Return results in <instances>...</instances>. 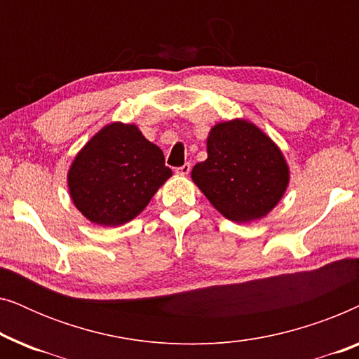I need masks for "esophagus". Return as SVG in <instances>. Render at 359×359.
Wrapping results in <instances>:
<instances>
[{
    "label": "esophagus",
    "instance_id": "obj_1",
    "mask_svg": "<svg viewBox=\"0 0 359 359\" xmlns=\"http://www.w3.org/2000/svg\"><path fill=\"white\" fill-rule=\"evenodd\" d=\"M189 171H191L189 163H184L183 166H178V168H176V173H178V175H188Z\"/></svg>",
    "mask_w": 359,
    "mask_h": 359
}]
</instances>
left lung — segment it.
I'll use <instances>...</instances> for the list:
<instances>
[{
    "label": "left lung",
    "instance_id": "1",
    "mask_svg": "<svg viewBox=\"0 0 359 359\" xmlns=\"http://www.w3.org/2000/svg\"><path fill=\"white\" fill-rule=\"evenodd\" d=\"M191 176L220 214L233 222H250L279 203L289 170L269 137L235 119L210 130L208 160L196 163Z\"/></svg>",
    "mask_w": 359,
    "mask_h": 359
}]
</instances>
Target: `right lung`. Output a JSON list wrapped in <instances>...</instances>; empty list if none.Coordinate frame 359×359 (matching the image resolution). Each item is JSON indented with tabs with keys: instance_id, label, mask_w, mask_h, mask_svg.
<instances>
[{
	"instance_id": "add662e5",
	"label": "right lung",
	"mask_w": 359,
	"mask_h": 359,
	"mask_svg": "<svg viewBox=\"0 0 359 359\" xmlns=\"http://www.w3.org/2000/svg\"><path fill=\"white\" fill-rule=\"evenodd\" d=\"M171 176L158 147L135 126H106L76 155L68 186L91 222L116 227L139 215Z\"/></svg>"
}]
</instances>
